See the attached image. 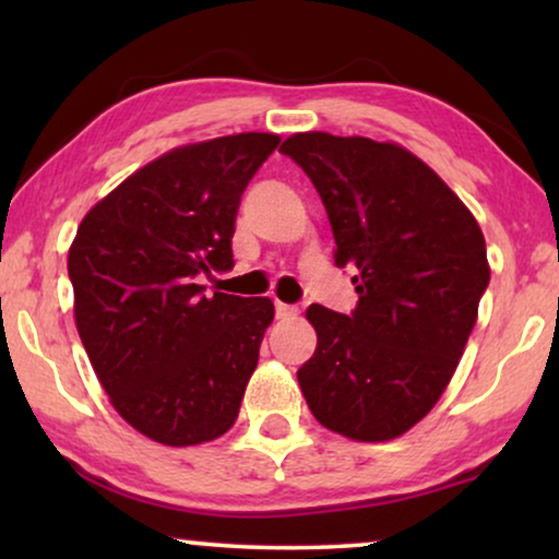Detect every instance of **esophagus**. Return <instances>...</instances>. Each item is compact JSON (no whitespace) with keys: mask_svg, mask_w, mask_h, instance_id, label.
Listing matches in <instances>:
<instances>
[{"mask_svg":"<svg viewBox=\"0 0 559 559\" xmlns=\"http://www.w3.org/2000/svg\"><path fill=\"white\" fill-rule=\"evenodd\" d=\"M274 312H277V318L280 320H285V318H295L297 312V305H287V302H274Z\"/></svg>","mask_w":559,"mask_h":559,"instance_id":"1","label":"esophagus"}]
</instances>
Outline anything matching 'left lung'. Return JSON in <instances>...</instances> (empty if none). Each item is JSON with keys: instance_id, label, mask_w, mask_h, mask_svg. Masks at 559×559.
<instances>
[{"instance_id": "1", "label": "left lung", "mask_w": 559, "mask_h": 559, "mask_svg": "<svg viewBox=\"0 0 559 559\" xmlns=\"http://www.w3.org/2000/svg\"><path fill=\"white\" fill-rule=\"evenodd\" d=\"M325 205L335 266L354 270L350 316L310 305L316 354L297 369L305 402L350 440L400 438L445 392L491 270L478 221L400 144L325 132L280 147Z\"/></svg>"}]
</instances>
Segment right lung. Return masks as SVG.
Returning a JSON list of instances; mask_svg holds the SVG:
<instances>
[{"instance_id":"right-lung-1","label":"right lung","mask_w":559,"mask_h":559,"mask_svg":"<svg viewBox=\"0 0 559 559\" xmlns=\"http://www.w3.org/2000/svg\"><path fill=\"white\" fill-rule=\"evenodd\" d=\"M280 136L188 144L111 190L68 251L75 325L114 409L163 445L216 440L274 318L270 297L205 295L198 277L234 266L241 195Z\"/></svg>"}]
</instances>
